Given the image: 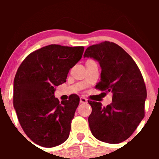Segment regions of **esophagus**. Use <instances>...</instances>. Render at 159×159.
<instances>
[{
  "mask_svg": "<svg viewBox=\"0 0 159 159\" xmlns=\"http://www.w3.org/2000/svg\"><path fill=\"white\" fill-rule=\"evenodd\" d=\"M88 100L84 97H81L80 98V103L81 104H84V103H87Z\"/></svg>",
  "mask_w": 159,
  "mask_h": 159,
  "instance_id": "34e87169",
  "label": "esophagus"
}]
</instances>
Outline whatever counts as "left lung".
I'll use <instances>...</instances> for the list:
<instances>
[{"label": "left lung", "instance_id": "obj_1", "mask_svg": "<svg viewBox=\"0 0 159 159\" xmlns=\"http://www.w3.org/2000/svg\"><path fill=\"white\" fill-rule=\"evenodd\" d=\"M84 57L98 61L101 81L95 88L111 92L112 102L102 107L89 101V117L93 135L102 142L118 144L128 139L145 116L147 91L142 73L132 57L118 44L104 41L86 49Z\"/></svg>", "mask_w": 159, "mask_h": 159}]
</instances>
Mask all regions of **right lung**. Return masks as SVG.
<instances>
[{"label": "right lung", "instance_id": "right-lung-1", "mask_svg": "<svg viewBox=\"0 0 159 159\" xmlns=\"http://www.w3.org/2000/svg\"><path fill=\"white\" fill-rule=\"evenodd\" d=\"M84 47L50 44L28 54L14 81V107L20 126L35 144L57 146L68 139L80 98L54 97L56 86L66 82L68 74L82 57Z\"/></svg>", "mask_w": 159, "mask_h": 159}]
</instances>
